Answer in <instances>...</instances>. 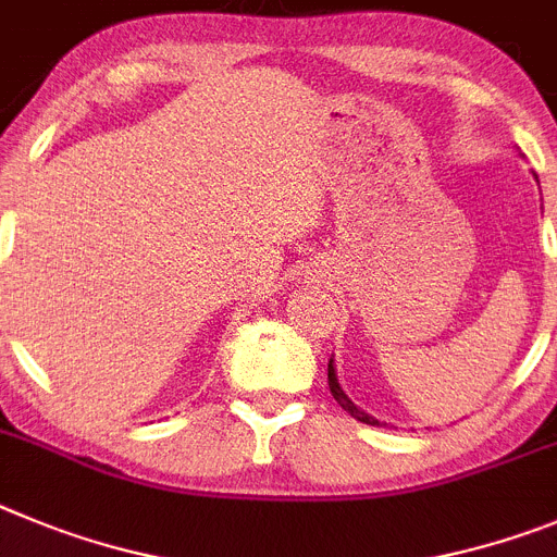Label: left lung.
Listing matches in <instances>:
<instances>
[{
  "mask_svg": "<svg viewBox=\"0 0 557 557\" xmlns=\"http://www.w3.org/2000/svg\"><path fill=\"white\" fill-rule=\"evenodd\" d=\"M327 383H330V394H333V397H335V403H338L341 408L347 410V413L352 416V419H358V422H363V424H372V428H380V422H377V419H374V416H369V413H366V410H360L358 405H355L352 399H349L347 394H344V388H341V383H338V374H335L333 358H330V363H327Z\"/></svg>",
  "mask_w": 557,
  "mask_h": 557,
  "instance_id": "obj_1",
  "label": "left lung"
}]
</instances>
